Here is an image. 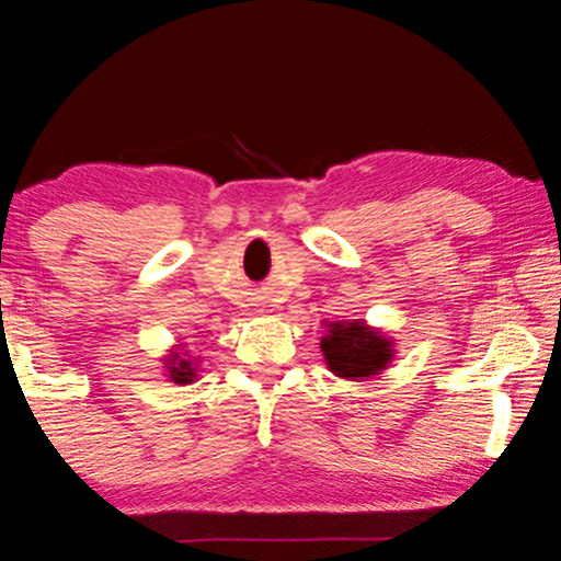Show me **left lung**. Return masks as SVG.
Here are the masks:
<instances>
[{
	"mask_svg": "<svg viewBox=\"0 0 561 561\" xmlns=\"http://www.w3.org/2000/svg\"><path fill=\"white\" fill-rule=\"evenodd\" d=\"M327 367L347 380H363L380 375L393 359V342L365 321H336L321 336Z\"/></svg>",
	"mask_w": 561,
	"mask_h": 561,
	"instance_id": "8db88e82",
	"label": "left lung"
}]
</instances>
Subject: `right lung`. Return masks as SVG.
I'll list each match as a JSON object with an SVG mask.
<instances>
[{"label": "right lung", "mask_w": 561, "mask_h": 561, "mask_svg": "<svg viewBox=\"0 0 561 561\" xmlns=\"http://www.w3.org/2000/svg\"><path fill=\"white\" fill-rule=\"evenodd\" d=\"M165 367H168V378L179 382V386H188V382H194L196 378V365L191 363L186 352H171V355L165 357Z\"/></svg>", "instance_id": "add662e5"}]
</instances>
